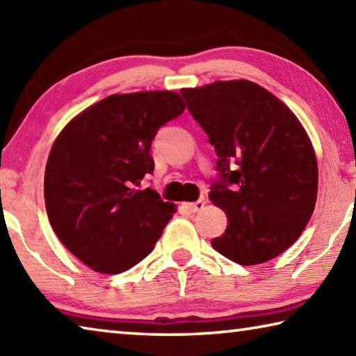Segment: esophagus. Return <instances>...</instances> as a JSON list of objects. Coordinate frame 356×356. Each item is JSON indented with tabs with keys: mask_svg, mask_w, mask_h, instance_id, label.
Wrapping results in <instances>:
<instances>
[{
	"mask_svg": "<svg viewBox=\"0 0 356 356\" xmlns=\"http://www.w3.org/2000/svg\"><path fill=\"white\" fill-rule=\"evenodd\" d=\"M204 200H197V201H195V202H188L186 204V209L190 210L191 213H196V212H200V210L204 207Z\"/></svg>",
	"mask_w": 356,
	"mask_h": 356,
	"instance_id": "obj_1",
	"label": "esophagus"
}]
</instances>
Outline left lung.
I'll return each mask as SVG.
<instances>
[{"label": "left lung", "mask_w": 356, "mask_h": 356, "mask_svg": "<svg viewBox=\"0 0 356 356\" xmlns=\"http://www.w3.org/2000/svg\"><path fill=\"white\" fill-rule=\"evenodd\" d=\"M186 108L218 155L209 197L227 216L213 248L256 265L280 256L314 212L317 160L295 114L248 80L182 89Z\"/></svg>", "instance_id": "1"}]
</instances>
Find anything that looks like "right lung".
Segmentation results:
<instances>
[{"instance_id": "obj_1", "label": "right lung", "mask_w": 356, "mask_h": 356, "mask_svg": "<svg viewBox=\"0 0 356 356\" xmlns=\"http://www.w3.org/2000/svg\"><path fill=\"white\" fill-rule=\"evenodd\" d=\"M171 91L114 94L78 114L59 134L45 168V207L53 231L83 264L118 275L154 250L176 212L152 188L156 131L184 113Z\"/></svg>"}]
</instances>
